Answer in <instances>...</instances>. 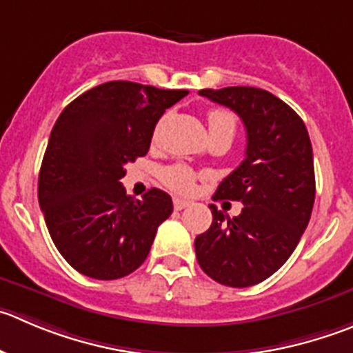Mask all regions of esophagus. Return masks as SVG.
<instances>
[{"mask_svg": "<svg viewBox=\"0 0 353 353\" xmlns=\"http://www.w3.org/2000/svg\"><path fill=\"white\" fill-rule=\"evenodd\" d=\"M189 204H190V201H187V199H180V197H174L173 199V206L176 211L183 210V208H187Z\"/></svg>", "mask_w": 353, "mask_h": 353, "instance_id": "1", "label": "esophagus"}]
</instances>
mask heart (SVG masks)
<instances>
[{"label": "heart", "instance_id": "1", "mask_svg": "<svg viewBox=\"0 0 353 353\" xmlns=\"http://www.w3.org/2000/svg\"><path fill=\"white\" fill-rule=\"evenodd\" d=\"M208 126L210 132H223L234 137L237 128L236 116L225 109H213L208 112ZM161 128V123L156 124L154 128V139L157 137ZM163 180L168 187H171L176 192H189L194 185V173L190 168L182 166V164H174V166L166 168L163 171Z\"/></svg>", "mask_w": 353, "mask_h": 353}]
</instances>
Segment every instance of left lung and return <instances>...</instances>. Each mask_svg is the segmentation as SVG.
Masks as SVG:
<instances>
[{
  "label": "left lung",
  "mask_w": 353,
  "mask_h": 353,
  "mask_svg": "<svg viewBox=\"0 0 353 353\" xmlns=\"http://www.w3.org/2000/svg\"><path fill=\"white\" fill-rule=\"evenodd\" d=\"M232 109L246 128V157L213 199L241 201L229 218L210 204L213 223L196 237L199 267L223 286L248 288L279 270L300 243L315 199L314 154L301 117L283 100L253 86L201 90Z\"/></svg>",
  "instance_id": "left-lung-1"
}]
</instances>
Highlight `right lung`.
Listing matches in <instances>:
<instances>
[{"label":"right lung","mask_w":353,"mask_h":353,"mask_svg":"<svg viewBox=\"0 0 353 353\" xmlns=\"http://www.w3.org/2000/svg\"><path fill=\"white\" fill-rule=\"evenodd\" d=\"M187 93L109 81L72 100L57 119L38 197L53 244L79 274L112 281L145 261L173 203L159 189L135 199L119 180L126 164L149 152L164 110Z\"/></svg>","instance_id":"obj_1"}]
</instances>
